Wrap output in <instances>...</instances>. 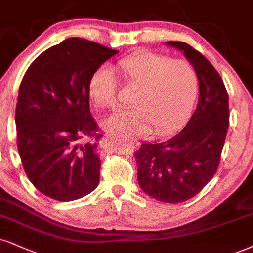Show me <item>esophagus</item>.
<instances>
[{
	"label": "esophagus",
	"mask_w": 253,
	"mask_h": 253,
	"mask_svg": "<svg viewBox=\"0 0 253 253\" xmlns=\"http://www.w3.org/2000/svg\"><path fill=\"white\" fill-rule=\"evenodd\" d=\"M131 142H132L133 144H135V145H138V144H139V142L137 141V139H135V138H132V139H131Z\"/></svg>",
	"instance_id": "esophagus-1"
}]
</instances>
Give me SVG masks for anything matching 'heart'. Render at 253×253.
Here are the masks:
<instances>
[{"label":"heart","instance_id":"b5f03b06","mask_svg":"<svg viewBox=\"0 0 253 253\" xmlns=\"http://www.w3.org/2000/svg\"><path fill=\"white\" fill-rule=\"evenodd\" d=\"M117 70L129 88L137 90L130 111L120 112L104 122L108 130L124 135H144L151 127L157 135L169 133L190 114L198 92L195 68L184 60L142 51L117 62ZM117 80L108 68L96 70L89 82V96L95 107H117Z\"/></svg>","mask_w":253,"mask_h":253}]
</instances>
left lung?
<instances>
[{"instance_id": "obj_1", "label": "left lung", "mask_w": 253, "mask_h": 253, "mask_svg": "<svg viewBox=\"0 0 253 253\" xmlns=\"http://www.w3.org/2000/svg\"><path fill=\"white\" fill-rule=\"evenodd\" d=\"M182 51L198 76V104L180 132L145 142L135 154L137 179L146 195L164 203L196 196L216 173L229 127V96L222 77L201 52L184 42L165 43Z\"/></svg>"}]
</instances>
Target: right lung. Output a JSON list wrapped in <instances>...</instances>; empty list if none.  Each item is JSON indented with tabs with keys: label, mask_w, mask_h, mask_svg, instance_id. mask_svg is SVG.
Returning a JSON list of instances; mask_svg holds the SVG:
<instances>
[{
	"label": "right lung",
	"mask_w": 253,
	"mask_h": 253,
	"mask_svg": "<svg viewBox=\"0 0 253 253\" xmlns=\"http://www.w3.org/2000/svg\"><path fill=\"white\" fill-rule=\"evenodd\" d=\"M117 50L71 37L36 58L22 80L15 112L17 149L41 193L70 202L98 185L102 133L90 114L89 82Z\"/></svg>",
	"instance_id": "add662e5"
}]
</instances>
